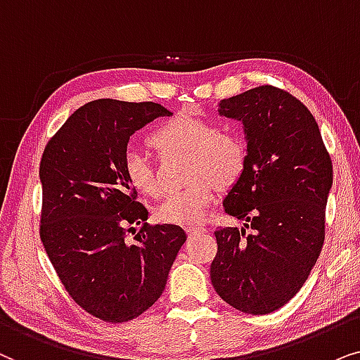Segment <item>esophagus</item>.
I'll return each instance as SVG.
<instances>
[{"label":"esophagus","mask_w":360,"mask_h":360,"mask_svg":"<svg viewBox=\"0 0 360 360\" xmlns=\"http://www.w3.org/2000/svg\"><path fill=\"white\" fill-rule=\"evenodd\" d=\"M186 232H188L189 237H193V236H198V233L205 232V229L204 227H188V230H186Z\"/></svg>","instance_id":"1"}]
</instances>
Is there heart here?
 Returning a JSON list of instances; mask_svg holds the SVG:
<instances>
[{
	"mask_svg": "<svg viewBox=\"0 0 360 360\" xmlns=\"http://www.w3.org/2000/svg\"><path fill=\"white\" fill-rule=\"evenodd\" d=\"M158 151L188 153L186 177L191 183L171 193L158 205L156 217L165 224L194 227L209 217L220 188H230L242 176L247 165V146L237 133L217 130L204 118L177 115L162 123L150 136ZM123 174L141 195L156 198L161 186L146 158L128 151L123 160Z\"/></svg>",
	"mask_w": 360,
	"mask_h": 360,
	"instance_id": "heart-1",
	"label": "heart"
}]
</instances>
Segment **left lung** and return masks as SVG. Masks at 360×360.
I'll return each mask as SVG.
<instances>
[{
	"mask_svg": "<svg viewBox=\"0 0 360 360\" xmlns=\"http://www.w3.org/2000/svg\"><path fill=\"white\" fill-rule=\"evenodd\" d=\"M219 115L242 122L245 135V169L222 202L245 224L215 232L210 280L236 309L268 314L298 293L318 260L333 162L314 117L285 90L250 89L222 100Z\"/></svg>",
	"mask_w": 360,
	"mask_h": 360,
	"instance_id": "left-lung-1",
	"label": "left lung"
}]
</instances>
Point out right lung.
Listing matches in <instances>:
<instances>
[{"instance_id":"1","label":"right lung","mask_w":360,"mask_h":360,"mask_svg":"<svg viewBox=\"0 0 360 360\" xmlns=\"http://www.w3.org/2000/svg\"><path fill=\"white\" fill-rule=\"evenodd\" d=\"M169 110L153 102L100 98L67 118L41 160V240L77 304L107 323L145 313L165 291L186 242L179 225H148L123 174L130 136ZM124 223H143L136 243Z\"/></svg>"}]
</instances>
